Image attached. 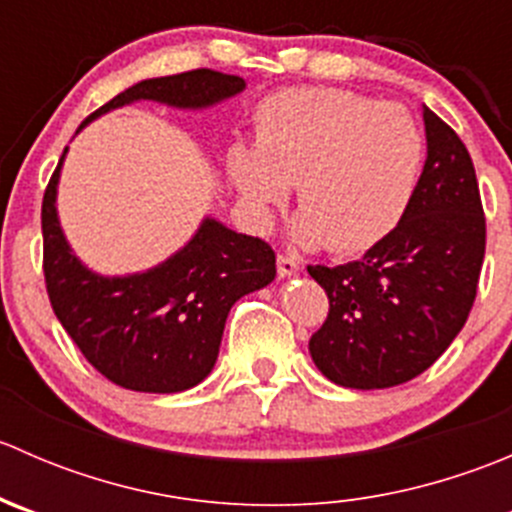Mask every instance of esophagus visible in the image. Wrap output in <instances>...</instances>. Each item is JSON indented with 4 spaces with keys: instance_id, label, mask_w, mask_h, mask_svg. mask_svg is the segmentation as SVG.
Masks as SVG:
<instances>
[{
    "instance_id": "esophagus-1",
    "label": "esophagus",
    "mask_w": 512,
    "mask_h": 512,
    "mask_svg": "<svg viewBox=\"0 0 512 512\" xmlns=\"http://www.w3.org/2000/svg\"><path fill=\"white\" fill-rule=\"evenodd\" d=\"M277 272L280 277H292L299 272V262L292 255H277Z\"/></svg>"
}]
</instances>
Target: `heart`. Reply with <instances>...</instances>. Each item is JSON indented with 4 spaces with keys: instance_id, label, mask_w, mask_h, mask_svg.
<instances>
[{
    "instance_id": "heart-1",
    "label": "heart",
    "mask_w": 512,
    "mask_h": 512,
    "mask_svg": "<svg viewBox=\"0 0 512 512\" xmlns=\"http://www.w3.org/2000/svg\"><path fill=\"white\" fill-rule=\"evenodd\" d=\"M421 160L423 136L406 108L344 89H285L257 108L255 146L232 143L227 173L260 227L297 183V240L352 255L401 223Z\"/></svg>"
}]
</instances>
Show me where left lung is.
Segmentation results:
<instances>
[{"instance_id":"8db88e82","label":"left lung","mask_w":512,"mask_h":512,"mask_svg":"<svg viewBox=\"0 0 512 512\" xmlns=\"http://www.w3.org/2000/svg\"><path fill=\"white\" fill-rule=\"evenodd\" d=\"M428 156L401 223L347 265H309L329 314L309 339L317 369L347 389H389L423 374L466 324L485 257L476 168L446 121L423 106Z\"/></svg>"}]
</instances>
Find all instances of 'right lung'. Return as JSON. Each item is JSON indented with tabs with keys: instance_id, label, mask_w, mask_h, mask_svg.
<instances>
[{
	"instance_id": "right-lung-1",
	"label": "right lung",
	"mask_w": 512,
	"mask_h": 512,
	"mask_svg": "<svg viewBox=\"0 0 512 512\" xmlns=\"http://www.w3.org/2000/svg\"><path fill=\"white\" fill-rule=\"evenodd\" d=\"M242 89L240 76L213 69L146 79L103 103L84 123L141 98L203 108ZM61 160L41 203L44 280L56 319L86 361L116 386L175 394L200 384L218 359L232 304L275 280V250L260 237L208 218L163 265L131 277L94 275L69 250L56 218Z\"/></svg>"
}]
</instances>
